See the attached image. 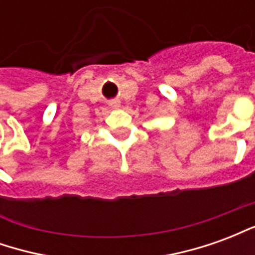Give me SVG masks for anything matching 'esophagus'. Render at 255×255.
<instances>
[{
  "label": "esophagus",
  "mask_w": 255,
  "mask_h": 255,
  "mask_svg": "<svg viewBox=\"0 0 255 255\" xmlns=\"http://www.w3.org/2000/svg\"><path fill=\"white\" fill-rule=\"evenodd\" d=\"M111 106H113V108H120V101L119 100L111 101Z\"/></svg>",
  "instance_id": "obj_1"
}]
</instances>
